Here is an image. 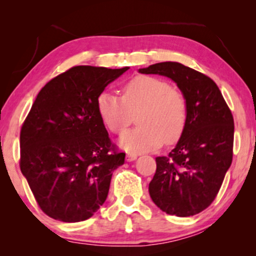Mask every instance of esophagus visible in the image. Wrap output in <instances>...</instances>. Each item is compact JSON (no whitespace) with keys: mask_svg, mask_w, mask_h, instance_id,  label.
<instances>
[{"mask_svg":"<svg viewBox=\"0 0 256 256\" xmlns=\"http://www.w3.org/2000/svg\"><path fill=\"white\" fill-rule=\"evenodd\" d=\"M138 158V155L136 154H132V152H128L127 156H126V160H128V162H132V160H135Z\"/></svg>","mask_w":256,"mask_h":256,"instance_id":"1","label":"esophagus"}]
</instances>
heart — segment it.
I'll return each instance as SVG.
<instances>
[{"instance_id": "b5f03b06", "label": "heart", "mask_w": 256, "mask_h": 256, "mask_svg": "<svg viewBox=\"0 0 256 256\" xmlns=\"http://www.w3.org/2000/svg\"><path fill=\"white\" fill-rule=\"evenodd\" d=\"M96 110L104 124L122 134L138 113L140 127L124 132L118 140L129 152H146L163 142H176L183 134L188 118V104L183 94L166 80L136 76L122 86V98L102 90L96 98Z\"/></svg>"}]
</instances>
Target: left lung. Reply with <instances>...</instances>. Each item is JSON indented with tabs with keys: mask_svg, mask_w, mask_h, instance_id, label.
Instances as JSON below:
<instances>
[{
	"mask_svg": "<svg viewBox=\"0 0 256 256\" xmlns=\"http://www.w3.org/2000/svg\"><path fill=\"white\" fill-rule=\"evenodd\" d=\"M138 72L170 78L188 104L186 124L176 146L168 156L156 157L150 197L168 214H197L214 200L232 163L233 115L216 84L180 62H157Z\"/></svg>",
	"mask_w": 256,
	"mask_h": 256,
	"instance_id": "1",
	"label": "left lung"
}]
</instances>
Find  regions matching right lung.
Wrapping results in <instances>:
<instances>
[{
    "mask_svg": "<svg viewBox=\"0 0 256 256\" xmlns=\"http://www.w3.org/2000/svg\"><path fill=\"white\" fill-rule=\"evenodd\" d=\"M129 68L74 66L50 80L20 129V166L45 214L88 219L106 200L124 163L96 110V98Z\"/></svg>",
    "mask_w": 256,
    "mask_h": 256,
    "instance_id": "right-lung-1",
    "label": "right lung"
}]
</instances>
